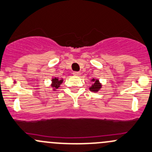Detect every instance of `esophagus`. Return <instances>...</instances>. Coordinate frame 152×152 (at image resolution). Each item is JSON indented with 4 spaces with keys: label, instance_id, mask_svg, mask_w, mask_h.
I'll use <instances>...</instances> for the list:
<instances>
[{
    "label": "esophagus",
    "instance_id": "obj_1",
    "mask_svg": "<svg viewBox=\"0 0 152 152\" xmlns=\"http://www.w3.org/2000/svg\"><path fill=\"white\" fill-rule=\"evenodd\" d=\"M73 76H80V73H79V72H77V71L73 72Z\"/></svg>",
    "mask_w": 152,
    "mask_h": 152
}]
</instances>
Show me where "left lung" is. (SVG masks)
Listing matches in <instances>:
<instances>
[{
    "label": "left lung",
    "mask_w": 152,
    "mask_h": 152,
    "mask_svg": "<svg viewBox=\"0 0 152 152\" xmlns=\"http://www.w3.org/2000/svg\"><path fill=\"white\" fill-rule=\"evenodd\" d=\"M92 81H93V84H92L90 87H89V90L92 91L93 92H97L100 90V89L101 88L102 85L100 82H99L98 79H92Z\"/></svg>",
    "instance_id": "obj_1"
}]
</instances>
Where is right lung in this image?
<instances>
[{
    "label": "right lung",
    "mask_w": 152,
    "mask_h": 152,
    "mask_svg": "<svg viewBox=\"0 0 152 152\" xmlns=\"http://www.w3.org/2000/svg\"><path fill=\"white\" fill-rule=\"evenodd\" d=\"M63 79H58V78H53L52 79V87H53L54 90H56L57 89H58L60 87V84L63 83Z\"/></svg>",
    "instance_id": "right-lung-1"
}]
</instances>
